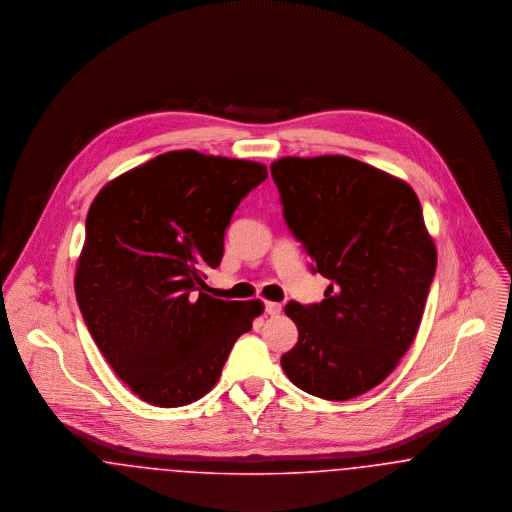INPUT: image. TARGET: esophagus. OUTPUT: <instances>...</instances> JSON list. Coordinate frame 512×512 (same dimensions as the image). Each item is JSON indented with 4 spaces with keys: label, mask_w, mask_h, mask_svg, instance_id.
I'll list each match as a JSON object with an SVG mask.
<instances>
[{
    "label": "esophagus",
    "mask_w": 512,
    "mask_h": 512,
    "mask_svg": "<svg viewBox=\"0 0 512 512\" xmlns=\"http://www.w3.org/2000/svg\"><path fill=\"white\" fill-rule=\"evenodd\" d=\"M266 314H269V316L281 314V304L279 302H266Z\"/></svg>",
    "instance_id": "34e87169"
}]
</instances>
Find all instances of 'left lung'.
Returning a JSON list of instances; mask_svg holds the SVG:
<instances>
[{"mask_svg": "<svg viewBox=\"0 0 512 512\" xmlns=\"http://www.w3.org/2000/svg\"><path fill=\"white\" fill-rule=\"evenodd\" d=\"M283 216L329 279L320 304L289 302L298 327L281 366L298 389L349 401L379 385L412 345L437 252L416 192L347 156L271 163Z\"/></svg>", "mask_w": 512, "mask_h": 512, "instance_id": "obj_1", "label": "left lung"}]
</instances>
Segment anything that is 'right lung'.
Wrapping results in <instances>:
<instances>
[{
	"mask_svg": "<svg viewBox=\"0 0 512 512\" xmlns=\"http://www.w3.org/2000/svg\"><path fill=\"white\" fill-rule=\"evenodd\" d=\"M266 165L175 150L109 181L86 216L75 293L113 372L146 403L175 408L216 385L260 300L204 291L223 237Z\"/></svg>",
	"mask_w": 512,
	"mask_h": 512,
	"instance_id": "obj_1",
	"label": "right lung"
}]
</instances>
